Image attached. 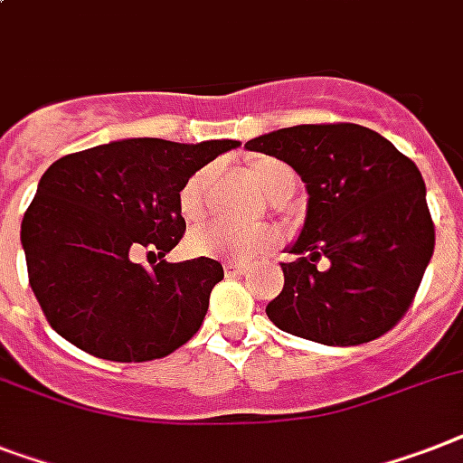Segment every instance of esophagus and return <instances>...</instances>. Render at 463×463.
I'll return each mask as SVG.
<instances>
[{
  "instance_id": "1",
  "label": "esophagus",
  "mask_w": 463,
  "mask_h": 463,
  "mask_svg": "<svg viewBox=\"0 0 463 463\" xmlns=\"http://www.w3.org/2000/svg\"><path fill=\"white\" fill-rule=\"evenodd\" d=\"M247 266H242V264H232V261H225L223 264V273L228 278H238V276H244V273H247Z\"/></svg>"
}]
</instances>
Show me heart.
Instances as JSON below:
<instances>
[{"label":"heart","mask_w":463,"mask_h":463,"mask_svg":"<svg viewBox=\"0 0 463 463\" xmlns=\"http://www.w3.org/2000/svg\"><path fill=\"white\" fill-rule=\"evenodd\" d=\"M247 175L273 204L290 197L295 190V173L288 164L278 159H257L247 166ZM212 171L199 168L178 190V212L185 221H199L204 216V194ZM280 235L273 228H228V225H206L190 232L187 250L197 257L225 259L232 264H251L269 254Z\"/></svg>","instance_id":"1"}]
</instances>
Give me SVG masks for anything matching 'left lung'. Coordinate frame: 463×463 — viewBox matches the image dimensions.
<instances>
[{
  "mask_svg": "<svg viewBox=\"0 0 463 463\" xmlns=\"http://www.w3.org/2000/svg\"><path fill=\"white\" fill-rule=\"evenodd\" d=\"M250 152L285 161L307 187V216L280 264L283 292L266 317L330 347L362 345L404 317L433 257L426 183L411 159L371 128L295 126L259 135ZM318 258L329 269L318 271Z\"/></svg>",
  "mask_w": 463,
  "mask_h": 463,
  "instance_id": "8db88e82",
  "label": "left lung"
}]
</instances>
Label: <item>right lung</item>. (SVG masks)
<instances>
[{
  "label": "right lung",
  "mask_w": 463,
  "mask_h": 463,
  "mask_svg": "<svg viewBox=\"0 0 463 463\" xmlns=\"http://www.w3.org/2000/svg\"><path fill=\"white\" fill-rule=\"evenodd\" d=\"M235 146L130 137L61 156L44 171L21 244L30 288L63 340L107 362H152L197 333L223 266L164 257L185 232L180 185ZM137 249H156L162 261L135 265Z\"/></svg>",
  "instance_id": "1"
}]
</instances>
